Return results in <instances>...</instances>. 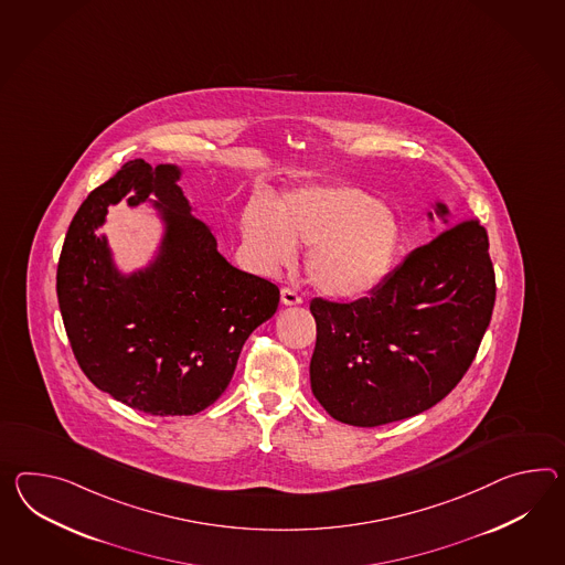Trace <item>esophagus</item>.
Segmentation results:
<instances>
[{"label":"esophagus","instance_id":"esophagus-1","mask_svg":"<svg viewBox=\"0 0 565 565\" xmlns=\"http://www.w3.org/2000/svg\"><path fill=\"white\" fill-rule=\"evenodd\" d=\"M281 302L286 303V306H298V303H302V298L294 289L281 288Z\"/></svg>","mask_w":565,"mask_h":565}]
</instances>
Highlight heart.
I'll return each mask as SVG.
<instances>
[{
    "label": "heart",
    "instance_id": "obj_1",
    "mask_svg": "<svg viewBox=\"0 0 565 565\" xmlns=\"http://www.w3.org/2000/svg\"><path fill=\"white\" fill-rule=\"evenodd\" d=\"M243 234L259 269L274 274L306 253V276L329 298L355 300L390 276L398 255V218L372 193L347 183L302 185L284 193L271 214L247 207Z\"/></svg>",
    "mask_w": 565,
    "mask_h": 565
}]
</instances>
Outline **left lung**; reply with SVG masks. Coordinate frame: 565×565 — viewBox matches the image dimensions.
I'll use <instances>...</instances> for the list:
<instances>
[{"label": "left lung", "mask_w": 565, "mask_h": 565, "mask_svg": "<svg viewBox=\"0 0 565 565\" xmlns=\"http://www.w3.org/2000/svg\"><path fill=\"white\" fill-rule=\"evenodd\" d=\"M428 221L443 231L414 248L367 298H315V398L334 420L380 427L425 413L445 398L482 343L495 300L488 234L478 221H451L435 202Z\"/></svg>", "instance_id": "obj_1"}]
</instances>
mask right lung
I'll list each match as a JSON object with an SVG mask.
<instances>
[{
  "instance_id": "obj_1",
  "label": "right lung",
  "mask_w": 565,
  "mask_h": 565,
  "mask_svg": "<svg viewBox=\"0 0 565 565\" xmlns=\"http://www.w3.org/2000/svg\"><path fill=\"white\" fill-rule=\"evenodd\" d=\"M142 159L87 195L65 236L56 296L71 349L97 390L140 413L188 416L221 398L241 349L276 315L279 289L236 269L178 185ZM151 201L164 224L152 262L125 275L96 228L107 206Z\"/></svg>"
}]
</instances>
